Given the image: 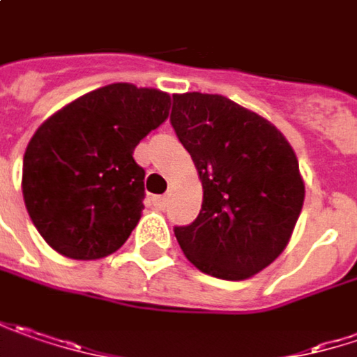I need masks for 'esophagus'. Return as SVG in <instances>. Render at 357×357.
Segmentation results:
<instances>
[{
	"instance_id": "esophagus-1",
	"label": "esophagus",
	"mask_w": 357,
	"mask_h": 357,
	"mask_svg": "<svg viewBox=\"0 0 357 357\" xmlns=\"http://www.w3.org/2000/svg\"><path fill=\"white\" fill-rule=\"evenodd\" d=\"M154 205L158 206V208H167L169 199H167V197H154Z\"/></svg>"
}]
</instances>
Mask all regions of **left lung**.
Masks as SVG:
<instances>
[{"instance_id":"left-lung-1","label":"left lung","mask_w":357,"mask_h":357,"mask_svg":"<svg viewBox=\"0 0 357 357\" xmlns=\"http://www.w3.org/2000/svg\"><path fill=\"white\" fill-rule=\"evenodd\" d=\"M170 124L199 170L203 205L174 227L203 273L249 279L287 247L305 187L291 144L275 126L219 94H172Z\"/></svg>"}]
</instances>
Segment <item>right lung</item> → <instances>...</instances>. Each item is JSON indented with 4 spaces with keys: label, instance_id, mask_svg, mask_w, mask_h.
<instances>
[{
    "label": "right lung",
    "instance_id": "1",
    "mask_svg": "<svg viewBox=\"0 0 357 357\" xmlns=\"http://www.w3.org/2000/svg\"><path fill=\"white\" fill-rule=\"evenodd\" d=\"M169 108L167 92L120 82L70 102L36 130L22 190L52 249L90 261L124 245L144 208V169L132 152Z\"/></svg>",
    "mask_w": 357,
    "mask_h": 357
}]
</instances>
